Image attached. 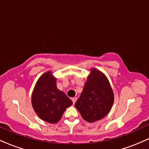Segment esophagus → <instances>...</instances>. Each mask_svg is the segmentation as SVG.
I'll list each match as a JSON object with an SVG mask.
<instances>
[{
	"label": "esophagus",
	"instance_id": "esophagus-1",
	"mask_svg": "<svg viewBox=\"0 0 149 149\" xmlns=\"http://www.w3.org/2000/svg\"><path fill=\"white\" fill-rule=\"evenodd\" d=\"M76 100H77V97H73V98H72V102H73V104L76 103Z\"/></svg>",
	"mask_w": 149,
	"mask_h": 149
}]
</instances>
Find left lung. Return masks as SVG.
Wrapping results in <instances>:
<instances>
[{
	"instance_id": "1",
	"label": "left lung",
	"mask_w": 149,
	"mask_h": 149,
	"mask_svg": "<svg viewBox=\"0 0 149 149\" xmlns=\"http://www.w3.org/2000/svg\"><path fill=\"white\" fill-rule=\"evenodd\" d=\"M113 102V93L107 77L98 70L92 69L75 107L83 119L93 123L109 113Z\"/></svg>"
}]
</instances>
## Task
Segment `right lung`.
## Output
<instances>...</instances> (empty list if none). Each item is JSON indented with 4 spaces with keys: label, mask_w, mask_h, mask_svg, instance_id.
I'll list each match as a JSON object with an SVG mask.
<instances>
[{
    "label": "right lung",
    "mask_w": 149,
    "mask_h": 149,
    "mask_svg": "<svg viewBox=\"0 0 149 149\" xmlns=\"http://www.w3.org/2000/svg\"><path fill=\"white\" fill-rule=\"evenodd\" d=\"M31 102L38 116L49 123L59 121L66 108L73 104L65 93L58 90L56 78H53L49 71L38 80Z\"/></svg>",
    "instance_id": "right-lung-1"
}]
</instances>
